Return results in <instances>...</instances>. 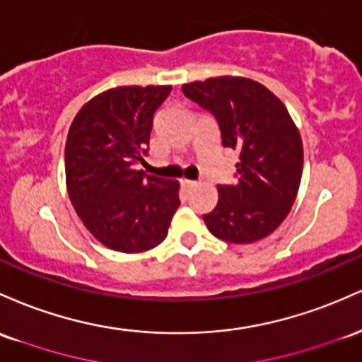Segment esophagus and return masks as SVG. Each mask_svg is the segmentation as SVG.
Wrapping results in <instances>:
<instances>
[{
  "instance_id": "1",
  "label": "esophagus",
  "mask_w": 362,
  "mask_h": 362,
  "mask_svg": "<svg viewBox=\"0 0 362 362\" xmlns=\"http://www.w3.org/2000/svg\"><path fill=\"white\" fill-rule=\"evenodd\" d=\"M198 186L197 181H192V180H182V188H185V192H192Z\"/></svg>"
}]
</instances>
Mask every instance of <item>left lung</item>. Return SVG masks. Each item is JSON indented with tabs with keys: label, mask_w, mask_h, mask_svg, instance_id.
Listing matches in <instances>:
<instances>
[{
	"label": "left lung",
	"mask_w": 362,
	"mask_h": 362,
	"mask_svg": "<svg viewBox=\"0 0 362 362\" xmlns=\"http://www.w3.org/2000/svg\"><path fill=\"white\" fill-rule=\"evenodd\" d=\"M181 88L215 116L222 145L239 152L238 181L217 186V206L203 215L206 227L234 245L267 238L289 215L301 185L303 140L289 111L246 76H215Z\"/></svg>",
	"instance_id": "1"
}]
</instances>
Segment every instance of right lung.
<instances>
[{
	"label": "right lung",
	"instance_id": "right-lung-1",
	"mask_svg": "<svg viewBox=\"0 0 362 362\" xmlns=\"http://www.w3.org/2000/svg\"><path fill=\"white\" fill-rule=\"evenodd\" d=\"M170 85H123L97 93L68 129L64 174L75 212L100 245L145 253L168 235L180 206V181L145 176L153 115Z\"/></svg>",
	"mask_w": 362,
	"mask_h": 362
}]
</instances>
